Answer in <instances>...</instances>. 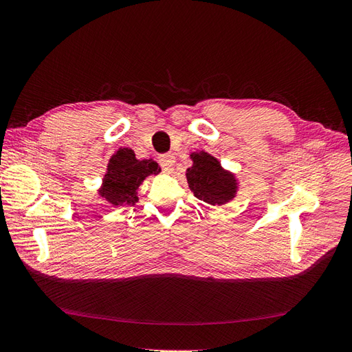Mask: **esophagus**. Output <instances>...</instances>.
Here are the masks:
<instances>
[{
  "label": "esophagus",
  "mask_w": 352,
  "mask_h": 352,
  "mask_svg": "<svg viewBox=\"0 0 352 352\" xmlns=\"http://www.w3.org/2000/svg\"><path fill=\"white\" fill-rule=\"evenodd\" d=\"M158 162H160V166H162L164 173H172L175 163H176V157L173 154H164L160 157Z\"/></svg>",
  "instance_id": "1"
}]
</instances>
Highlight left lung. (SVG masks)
Instances as JSON below:
<instances>
[{
  "label": "left lung",
  "mask_w": 352,
  "mask_h": 352,
  "mask_svg": "<svg viewBox=\"0 0 352 352\" xmlns=\"http://www.w3.org/2000/svg\"><path fill=\"white\" fill-rule=\"evenodd\" d=\"M192 166L186 170V180L194 195L210 206H225L238 194V179L223 168L219 160L206 151L190 154Z\"/></svg>",
  "instance_id": "8db88e82"
}]
</instances>
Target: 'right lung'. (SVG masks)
Masks as SVG:
<instances>
[{"label":"right lung","mask_w":352,"mask_h":352,"mask_svg":"<svg viewBox=\"0 0 352 352\" xmlns=\"http://www.w3.org/2000/svg\"><path fill=\"white\" fill-rule=\"evenodd\" d=\"M160 172L162 168L153 158L138 160L132 148L120 146L109 160L98 194L113 207L133 206L141 184Z\"/></svg>","instance_id":"add662e5"}]
</instances>
